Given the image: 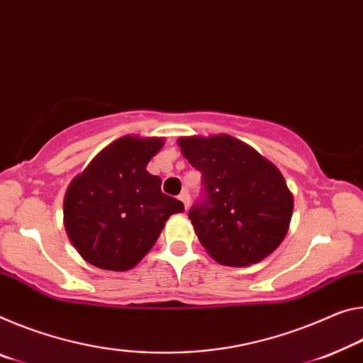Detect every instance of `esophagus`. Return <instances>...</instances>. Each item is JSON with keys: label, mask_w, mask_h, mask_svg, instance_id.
<instances>
[{"label": "esophagus", "mask_w": 363, "mask_h": 363, "mask_svg": "<svg viewBox=\"0 0 363 363\" xmlns=\"http://www.w3.org/2000/svg\"><path fill=\"white\" fill-rule=\"evenodd\" d=\"M179 200L184 203V206H186V210H187L189 205H191V194H189V191H182L181 195H179Z\"/></svg>", "instance_id": "obj_1"}]
</instances>
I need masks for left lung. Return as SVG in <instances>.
Returning a JSON list of instances; mask_svg holds the SVG:
<instances>
[{"instance_id":"1","label":"left lung","mask_w":363,"mask_h":363,"mask_svg":"<svg viewBox=\"0 0 363 363\" xmlns=\"http://www.w3.org/2000/svg\"><path fill=\"white\" fill-rule=\"evenodd\" d=\"M179 147L202 172L203 199L189 211L213 260L249 267L279 247L294 199L281 171L255 148L228 134L181 137Z\"/></svg>"}]
</instances>
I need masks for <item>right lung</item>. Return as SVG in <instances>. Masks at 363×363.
<instances>
[{"label": "right lung", "instance_id": "obj_1", "mask_svg": "<svg viewBox=\"0 0 363 363\" xmlns=\"http://www.w3.org/2000/svg\"><path fill=\"white\" fill-rule=\"evenodd\" d=\"M164 140L125 135L109 143L69 184L65 228L85 262L101 269L134 268L157 242L164 223L184 211L147 171Z\"/></svg>", "mask_w": 363, "mask_h": 363}]
</instances>
